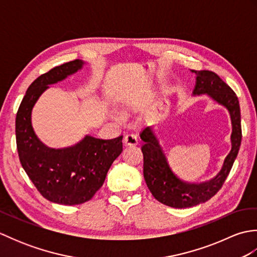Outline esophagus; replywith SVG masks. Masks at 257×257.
Here are the masks:
<instances>
[{"mask_svg":"<svg viewBox=\"0 0 257 257\" xmlns=\"http://www.w3.org/2000/svg\"><path fill=\"white\" fill-rule=\"evenodd\" d=\"M124 145L125 146H137L138 145V137L134 134H128L124 136Z\"/></svg>","mask_w":257,"mask_h":257,"instance_id":"obj_1","label":"esophagus"}]
</instances>
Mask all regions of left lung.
Returning <instances> with one entry per match:
<instances>
[{
    "instance_id": "8db88e82",
    "label": "left lung",
    "mask_w": 257,
    "mask_h": 257,
    "mask_svg": "<svg viewBox=\"0 0 257 257\" xmlns=\"http://www.w3.org/2000/svg\"><path fill=\"white\" fill-rule=\"evenodd\" d=\"M192 73L196 75L193 95H209L230 112L232 149L215 178L203 183H188L172 172L152 127H146L141 132L140 138L145 143L141 147V151L144 155V177L147 187L155 199L177 209L204 203L217 193L231 171L242 140L241 111L235 92L211 70H192Z\"/></svg>"
}]
</instances>
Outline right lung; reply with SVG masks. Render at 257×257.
<instances>
[{
	"mask_svg": "<svg viewBox=\"0 0 257 257\" xmlns=\"http://www.w3.org/2000/svg\"><path fill=\"white\" fill-rule=\"evenodd\" d=\"M80 59L65 63L37 77L16 113V146L21 165L43 196L54 203L81 204L89 201L105 181L112 162L122 151V136L102 140L86 136L73 147L48 148L37 138L31 114L48 85L55 84L83 67Z\"/></svg>",
	"mask_w": 257,
	"mask_h": 257,
	"instance_id": "right-lung-1",
	"label": "right lung"
}]
</instances>
